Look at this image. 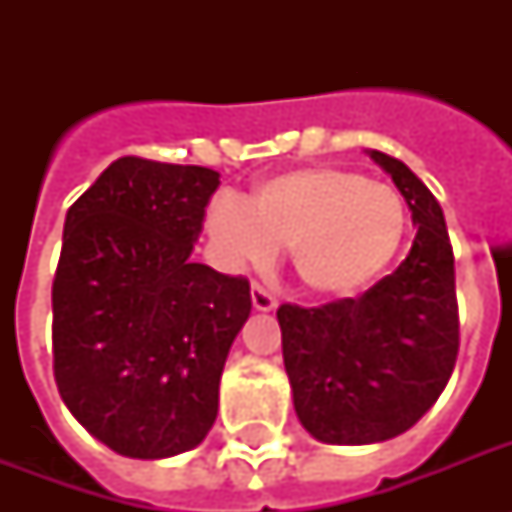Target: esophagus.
<instances>
[{"label": "esophagus", "mask_w": 512, "mask_h": 512, "mask_svg": "<svg viewBox=\"0 0 512 512\" xmlns=\"http://www.w3.org/2000/svg\"><path fill=\"white\" fill-rule=\"evenodd\" d=\"M252 305H255V311H276L279 300L260 284H252Z\"/></svg>", "instance_id": "obj_1"}]
</instances>
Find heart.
I'll use <instances>...</instances> for the list:
<instances>
[{
  "label": "heart",
  "mask_w": 512,
  "mask_h": 512,
  "mask_svg": "<svg viewBox=\"0 0 512 512\" xmlns=\"http://www.w3.org/2000/svg\"><path fill=\"white\" fill-rule=\"evenodd\" d=\"M406 204L396 188L340 167L284 172L257 183L244 207L212 204L207 231L236 265H268L276 249L311 295L350 297L369 287L404 244Z\"/></svg>",
  "instance_id": "heart-1"
}]
</instances>
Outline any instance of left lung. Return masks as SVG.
I'll use <instances>...</instances> for the list:
<instances>
[{"instance_id":"left-lung-1","label":"left lung","mask_w":512,"mask_h":512,"mask_svg":"<svg viewBox=\"0 0 512 512\" xmlns=\"http://www.w3.org/2000/svg\"><path fill=\"white\" fill-rule=\"evenodd\" d=\"M412 209L417 236L396 271L361 297L276 311L284 369L303 428L324 444L401 436L454 372L460 316L441 204L404 162L369 151Z\"/></svg>"}]
</instances>
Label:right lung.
Wrapping results in <instances>:
<instances>
[{
  "label": "right lung",
  "instance_id": "obj_1",
  "mask_svg": "<svg viewBox=\"0 0 512 512\" xmlns=\"http://www.w3.org/2000/svg\"><path fill=\"white\" fill-rule=\"evenodd\" d=\"M220 172L122 156L68 207L52 281V369L68 412L108 449L162 460L217 417L249 319L244 276L193 263Z\"/></svg>",
  "mask_w": 512,
  "mask_h": 512
}]
</instances>
